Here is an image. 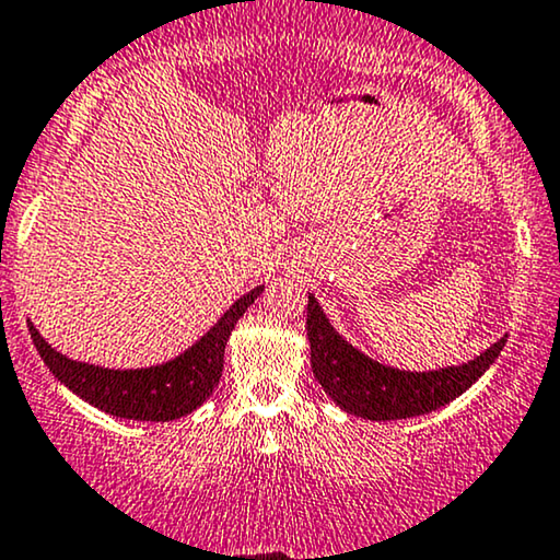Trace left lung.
Listing matches in <instances>:
<instances>
[{"label":"left lung","instance_id":"left-lung-1","mask_svg":"<svg viewBox=\"0 0 560 560\" xmlns=\"http://www.w3.org/2000/svg\"><path fill=\"white\" fill-rule=\"evenodd\" d=\"M310 364L338 408L366 421H398L431 413L459 398L499 359L506 336L459 366L429 372L395 370L366 357L332 328L315 294L307 296Z\"/></svg>","mask_w":560,"mask_h":560}]
</instances>
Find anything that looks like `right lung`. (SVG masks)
<instances>
[{
  "mask_svg": "<svg viewBox=\"0 0 560 560\" xmlns=\"http://www.w3.org/2000/svg\"><path fill=\"white\" fill-rule=\"evenodd\" d=\"M264 284L240 296L194 346L175 359L139 370H110L77 362L59 353L33 323L31 338L48 372L97 410L129 421H175L194 413L211 398L224 370V346L245 310L258 300Z\"/></svg>",
  "mask_w": 560,
  "mask_h": 560,
  "instance_id": "obj_1",
  "label": "right lung"
}]
</instances>
